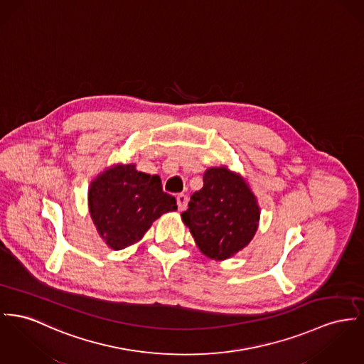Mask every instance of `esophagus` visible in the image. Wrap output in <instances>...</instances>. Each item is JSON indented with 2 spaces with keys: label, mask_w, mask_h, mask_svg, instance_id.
<instances>
[{
  "label": "esophagus",
  "mask_w": 364,
  "mask_h": 364,
  "mask_svg": "<svg viewBox=\"0 0 364 364\" xmlns=\"http://www.w3.org/2000/svg\"><path fill=\"white\" fill-rule=\"evenodd\" d=\"M188 196L186 194L181 193L176 196V204H178V210L179 211H183L186 207H188Z\"/></svg>",
  "instance_id": "1"
}]
</instances>
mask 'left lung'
<instances>
[{"label":"left lung","instance_id":"obj_1","mask_svg":"<svg viewBox=\"0 0 364 364\" xmlns=\"http://www.w3.org/2000/svg\"><path fill=\"white\" fill-rule=\"evenodd\" d=\"M203 182L181 217L205 257L228 259L252 240L259 207L242 176L225 167L205 171Z\"/></svg>","mask_w":364,"mask_h":364}]
</instances>
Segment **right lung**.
<instances>
[{"instance_id": "obj_1", "label": "right lung", "mask_w": 364, "mask_h": 364, "mask_svg": "<svg viewBox=\"0 0 364 364\" xmlns=\"http://www.w3.org/2000/svg\"><path fill=\"white\" fill-rule=\"evenodd\" d=\"M90 214L99 235L113 250L142 239L153 220L176 210V200L163 192L157 175L134 164L116 166L99 175L88 192Z\"/></svg>"}]
</instances>
